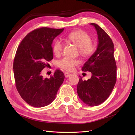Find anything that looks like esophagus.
<instances>
[{
	"mask_svg": "<svg viewBox=\"0 0 135 135\" xmlns=\"http://www.w3.org/2000/svg\"><path fill=\"white\" fill-rule=\"evenodd\" d=\"M64 75H65V77L68 78V77H69V76H70L71 74H70V73H68V72H66V73H65Z\"/></svg>",
	"mask_w": 135,
	"mask_h": 135,
	"instance_id": "esophagus-1",
	"label": "esophagus"
}]
</instances>
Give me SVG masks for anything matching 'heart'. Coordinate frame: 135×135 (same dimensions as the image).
<instances>
[{
	"instance_id": "heart-1",
	"label": "heart",
	"mask_w": 135,
	"mask_h": 135,
	"mask_svg": "<svg viewBox=\"0 0 135 135\" xmlns=\"http://www.w3.org/2000/svg\"><path fill=\"white\" fill-rule=\"evenodd\" d=\"M66 38L79 47V54L84 58L90 57L95 51L96 47L91 43V36L82 30L71 32L66 35ZM62 42L60 39L55 40L52 46L54 54L56 56L60 55L62 52ZM79 64L78 60L71 59L68 57H65L57 61V66L68 71L73 70L74 66Z\"/></svg>"
}]
</instances>
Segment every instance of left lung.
<instances>
[{"label":"left lung","mask_w":135,"mask_h":135,"mask_svg":"<svg viewBox=\"0 0 135 135\" xmlns=\"http://www.w3.org/2000/svg\"><path fill=\"white\" fill-rule=\"evenodd\" d=\"M90 24L97 31V48L81 70L91 72L92 76L87 80H83L79 76L76 90L84 104L95 107L104 103L112 93L117 80V66L112 39L97 24Z\"/></svg>","instance_id":"1"}]
</instances>
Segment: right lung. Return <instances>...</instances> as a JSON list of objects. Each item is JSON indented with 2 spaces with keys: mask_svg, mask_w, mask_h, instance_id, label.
<instances>
[{
  "mask_svg": "<svg viewBox=\"0 0 135 135\" xmlns=\"http://www.w3.org/2000/svg\"><path fill=\"white\" fill-rule=\"evenodd\" d=\"M64 29L36 28L26 35L16 51L13 66L16 87L22 99L32 107L50 104L64 80L60 70H56L50 78L42 75L47 61L54 57L53 40Z\"/></svg>",
  "mask_w": 135,
  "mask_h": 135,
  "instance_id": "add662e5",
  "label": "right lung"
}]
</instances>
